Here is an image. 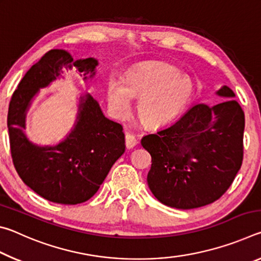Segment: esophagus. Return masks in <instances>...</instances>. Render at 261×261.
I'll return each mask as SVG.
<instances>
[{"mask_svg":"<svg viewBox=\"0 0 261 261\" xmlns=\"http://www.w3.org/2000/svg\"><path fill=\"white\" fill-rule=\"evenodd\" d=\"M137 144H138V141H137V139L135 138V136H132L131 134L127 132V134L125 135V146H126V148L135 147Z\"/></svg>","mask_w":261,"mask_h":261,"instance_id":"obj_1","label":"esophagus"}]
</instances>
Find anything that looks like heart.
Segmentation results:
<instances>
[{
	"label": "heart",
	"instance_id": "b5f03b06",
	"mask_svg": "<svg viewBox=\"0 0 261 261\" xmlns=\"http://www.w3.org/2000/svg\"><path fill=\"white\" fill-rule=\"evenodd\" d=\"M194 87L191 79L173 65L146 63L125 73L122 84L108 85V102L117 116L127 113L131 99H139L137 116L147 127L156 129L175 121L191 101Z\"/></svg>",
	"mask_w": 261,
	"mask_h": 261
}]
</instances>
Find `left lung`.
<instances>
[{
	"instance_id": "left-lung-1",
	"label": "left lung",
	"mask_w": 261,
	"mask_h": 261,
	"mask_svg": "<svg viewBox=\"0 0 261 261\" xmlns=\"http://www.w3.org/2000/svg\"><path fill=\"white\" fill-rule=\"evenodd\" d=\"M216 94L227 100L193 106L174 124L141 139L152 156L148 188L162 204L178 210L212 204L241 169L244 112L231 88L224 85Z\"/></svg>"
}]
</instances>
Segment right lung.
<instances>
[{
  "instance_id": "obj_1",
  "label": "right lung",
  "mask_w": 261,
  "mask_h": 261,
  "mask_svg": "<svg viewBox=\"0 0 261 261\" xmlns=\"http://www.w3.org/2000/svg\"><path fill=\"white\" fill-rule=\"evenodd\" d=\"M98 60H73L68 51L51 49L31 67L11 96L8 130L12 162L21 180L45 199L63 205L93 197L117 159L125 151L120 123L108 120L90 93L79 96L73 129L55 146H39L25 135L26 113L40 88L62 77L63 68H76L87 81Z\"/></svg>"
}]
</instances>
